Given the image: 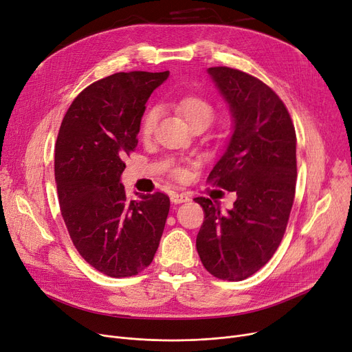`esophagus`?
Here are the masks:
<instances>
[{"label":"esophagus","mask_w":352,"mask_h":352,"mask_svg":"<svg viewBox=\"0 0 352 352\" xmlns=\"http://www.w3.org/2000/svg\"><path fill=\"white\" fill-rule=\"evenodd\" d=\"M187 201H190V197L187 194H182V192L171 194V202H174V204H182V202H187Z\"/></svg>","instance_id":"34e87169"}]
</instances>
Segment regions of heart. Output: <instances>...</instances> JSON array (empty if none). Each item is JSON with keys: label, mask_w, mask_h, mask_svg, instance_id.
I'll list each match as a JSON object with an SVG mask.
<instances>
[{"label": "heart", "mask_w": 352, "mask_h": 352, "mask_svg": "<svg viewBox=\"0 0 352 352\" xmlns=\"http://www.w3.org/2000/svg\"><path fill=\"white\" fill-rule=\"evenodd\" d=\"M178 109L182 114V117L187 120L190 126L195 124L208 125L215 116L214 107L207 100L199 98V97H184L178 102ZM157 117H158V109L155 107L146 111L141 122L142 134H150L153 131Z\"/></svg>", "instance_id": "1"}]
</instances>
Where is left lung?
Returning a JSON list of instances; mask_svg holds the SVG:
<instances>
[{
  "mask_svg": "<svg viewBox=\"0 0 352 352\" xmlns=\"http://www.w3.org/2000/svg\"><path fill=\"white\" fill-rule=\"evenodd\" d=\"M207 72L232 120L208 181L236 199L221 211L218 201L194 198L206 212L197 251L217 278L243 281L271 260L284 236L295 195L297 137L284 102L263 81L228 67Z\"/></svg>",
  "mask_w": 352,
  "mask_h": 352,
  "instance_id": "8db88e82",
  "label": "left lung"
}]
</instances>
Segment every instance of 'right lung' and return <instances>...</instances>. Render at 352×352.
Instances as JSON below:
<instances>
[{
    "label": "right lung",
    "instance_id": "1",
    "mask_svg": "<svg viewBox=\"0 0 352 352\" xmlns=\"http://www.w3.org/2000/svg\"><path fill=\"white\" fill-rule=\"evenodd\" d=\"M168 76L118 72L91 84L68 108L55 144V181L69 236L91 267L114 278L153 263L168 217L165 194L128 201L121 184L145 102Z\"/></svg>",
    "mask_w": 352,
    "mask_h": 352
}]
</instances>
